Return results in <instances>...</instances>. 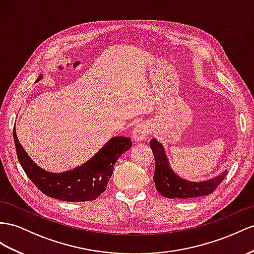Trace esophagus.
<instances>
[{"label":"esophagus","mask_w":254,"mask_h":254,"mask_svg":"<svg viewBox=\"0 0 254 254\" xmlns=\"http://www.w3.org/2000/svg\"><path fill=\"white\" fill-rule=\"evenodd\" d=\"M149 132H150V128H149L148 125H146V123H140V125L136 126L133 129V138L138 142L144 141Z\"/></svg>","instance_id":"obj_1"}]
</instances>
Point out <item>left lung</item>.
<instances>
[{"label":"left lung","mask_w":254,"mask_h":254,"mask_svg":"<svg viewBox=\"0 0 254 254\" xmlns=\"http://www.w3.org/2000/svg\"><path fill=\"white\" fill-rule=\"evenodd\" d=\"M150 148L154 157L153 181L157 190L167 198H193L209 195L217 189L227 175V171L219 176L201 183H192L177 176L170 167L163 146L155 139L150 141Z\"/></svg>","instance_id":"left-lung-1"}]
</instances>
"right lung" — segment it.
<instances>
[{
	"mask_svg": "<svg viewBox=\"0 0 254 254\" xmlns=\"http://www.w3.org/2000/svg\"><path fill=\"white\" fill-rule=\"evenodd\" d=\"M40 75L37 80H40ZM17 157L27 176L47 196L64 201L94 200L106 190L114 165L120 155L132 147L131 138L117 136L110 139L86 164L73 171L53 174L42 170L20 145L14 127Z\"/></svg>",
	"mask_w": 254,
	"mask_h": 254,
	"instance_id": "add662e5",
	"label": "right lung"
}]
</instances>
